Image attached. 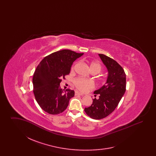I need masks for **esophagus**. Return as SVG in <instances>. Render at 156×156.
<instances>
[{
	"instance_id": "34e87169",
	"label": "esophagus",
	"mask_w": 156,
	"mask_h": 156,
	"mask_svg": "<svg viewBox=\"0 0 156 156\" xmlns=\"http://www.w3.org/2000/svg\"><path fill=\"white\" fill-rule=\"evenodd\" d=\"M75 95H82L83 94H82V93H81V92H80L76 90L75 92Z\"/></svg>"
}]
</instances>
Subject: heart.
Here are the masks:
<instances>
[{
    "instance_id": "1",
    "label": "heart",
    "mask_w": 156,
    "mask_h": 156,
    "mask_svg": "<svg viewBox=\"0 0 156 156\" xmlns=\"http://www.w3.org/2000/svg\"><path fill=\"white\" fill-rule=\"evenodd\" d=\"M87 62L89 64L90 71H95L98 73L101 69V66L100 64L96 61H89L86 60ZM74 84L75 87L82 92H86L89 89L92 88L94 87V83L91 80H85L83 78H77L75 80Z\"/></svg>"
}]
</instances>
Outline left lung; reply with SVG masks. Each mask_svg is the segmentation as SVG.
<instances>
[{"instance_id": "obj_1", "label": "left lung", "mask_w": 156, "mask_h": 156, "mask_svg": "<svg viewBox=\"0 0 156 156\" xmlns=\"http://www.w3.org/2000/svg\"><path fill=\"white\" fill-rule=\"evenodd\" d=\"M98 55L108 71L106 81L94 92L99 94V98L94 99L92 104L84 109L89 117L96 120L106 118L114 111L125 93L126 86V74L122 67L104 54Z\"/></svg>"}]
</instances>
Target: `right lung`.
Instances as JSON below:
<instances>
[{
    "instance_id": "right-lung-1",
    "label": "right lung",
    "mask_w": 156,
    "mask_h": 156,
    "mask_svg": "<svg viewBox=\"0 0 156 156\" xmlns=\"http://www.w3.org/2000/svg\"><path fill=\"white\" fill-rule=\"evenodd\" d=\"M83 53L62 50L45 57L38 65L33 77V92L37 103L45 112L57 115L64 111L74 90L59 87L61 78L70 73L71 67Z\"/></svg>"
}]
</instances>
